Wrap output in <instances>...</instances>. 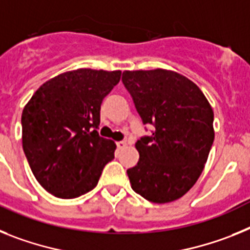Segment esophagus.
<instances>
[{
	"label": "esophagus",
	"instance_id": "obj_1",
	"mask_svg": "<svg viewBox=\"0 0 250 250\" xmlns=\"http://www.w3.org/2000/svg\"><path fill=\"white\" fill-rule=\"evenodd\" d=\"M127 146V141H119V142H117V147H118L119 149H122V148H125V147Z\"/></svg>",
	"mask_w": 250,
	"mask_h": 250
}]
</instances>
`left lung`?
I'll return each instance as SVG.
<instances>
[{
  "label": "left lung",
  "mask_w": 250,
  "mask_h": 250,
  "mask_svg": "<svg viewBox=\"0 0 250 250\" xmlns=\"http://www.w3.org/2000/svg\"><path fill=\"white\" fill-rule=\"evenodd\" d=\"M125 84L151 136L136 143L140 161L128 168L132 188L155 204L171 203L200 177L214 142V112L199 86L175 71H123Z\"/></svg>",
  "instance_id": "1"
}]
</instances>
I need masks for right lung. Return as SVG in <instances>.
<instances>
[{"label": "right lung", "mask_w": 250, "mask_h": 250, "mask_svg": "<svg viewBox=\"0 0 250 250\" xmlns=\"http://www.w3.org/2000/svg\"><path fill=\"white\" fill-rule=\"evenodd\" d=\"M121 71L78 69L47 80L22 110V147L34 176L60 199L97 186L116 143L99 136L101 104Z\"/></svg>", "instance_id": "obj_1"}]
</instances>
